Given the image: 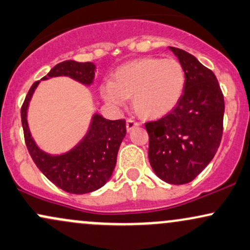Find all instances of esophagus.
<instances>
[{"instance_id": "1", "label": "esophagus", "mask_w": 250, "mask_h": 250, "mask_svg": "<svg viewBox=\"0 0 250 250\" xmlns=\"http://www.w3.org/2000/svg\"><path fill=\"white\" fill-rule=\"evenodd\" d=\"M140 125V123H138V122H136V120L134 119H127L126 120V128H127V131L130 132L131 130H133L134 127H137V126H139Z\"/></svg>"}]
</instances>
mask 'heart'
Segmentation results:
<instances>
[{"mask_svg":"<svg viewBox=\"0 0 250 250\" xmlns=\"http://www.w3.org/2000/svg\"><path fill=\"white\" fill-rule=\"evenodd\" d=\"M186 86L183 64L174 58L145 57L120 66L112 81L101 86L102 97L113 106H124L133 97V106L144 117L158 118L177 106Z\"/></svg>","mask_w":250,"mask_h":250,"instance_id":"b5f03b06","label":"heart"}]
</instances>
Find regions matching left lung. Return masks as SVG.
<instances>
[{
    "label": "left lung",
    "instance_id": "left-lung-1",
    "mask_svg": "<svg viewBox=\"0 0 250 250\" xmlns=\"http://www.w3.org/2000/svg\"><path fill=\"white\" fill-rule=\"evenodd\" d=\"M183 64L186 86L177 106L145 124L148 159L155 174L172 185L188 184L218 151L224 132L225 101L212 70L185 50L169 48Z\"/></svg>",
    "mask_w": 250,
    "mask_h": 250
}]
</instances>
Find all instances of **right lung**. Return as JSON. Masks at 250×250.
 <instances>
[{
    "instance_id": "1",
    "label": "right lung",
    "mask_w": 250,
    "mask_h": 250,
    "mask_svg": "<svg viewBox=\"0 0 250 250\" xmlns=\"http://www.w3.org/2000/svg\"><path fill=\"white\" fill-rule=\"evenodd\" d=\"M95 64L64 61L50 70L42 79L58 76L67 77L90 85L95 77ZM40 81L35 82L21 107L25 145L40 171L61 189L72 194H85L101 188L112 175L117 154L126 134L125 119L108 120L95 114L86 136L71 151L61 155H51L38 148L31 138L26 122V110L32 93Z\"/></svg>"
}]
</instances>
